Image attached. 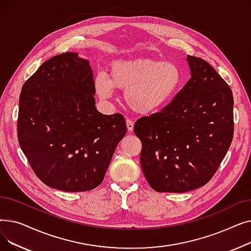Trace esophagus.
I'll use <instances>...</instances> for the list:
<instances>
[{"mask_svg": "<svg viewBox=\"0 0 251 251\" xmlns=\"http://www.w3.org/2000/svg\"><path fill=\"white\" fill-rule=\"evenodd\" d=\"M126 126H127L128 132H132L133 127H134V122L132 120H130V119H127V120H126Z\"/></svg>", "mask_w": 251, "mask_h": 251, "instance_id": "1", "label": "esophagus"}]
</instances>
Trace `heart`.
<instances>
[{"instance_id": "obj_1", "label": "heart", "mask_w": 251, "mask_h": 251, "mask_svg": "<svg viewBox=\"0 0 251 251\" xmlns=\"http://www.w3.org/2000/svg\"><path fill=\"white\" fill-rule=\"evenodd\" d=\"M181 81V71L176 64L140 58L113 63L109 76L103 72L96 75L95 86L101 100H109L115 88L125 90L131 109L139 114H151L171 101Z\"/></svg>"}]
</instances>
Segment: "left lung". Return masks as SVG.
I'll list each match as a JSON object with an SVG mask.
<instances>
[{
  "label": "left lung",
  "mask_w": 251,
  "mask_h": 251,
  "mask_svg": "<svg viewBox=\"0 0 251 251\" xmlns=\"http://www.w3.org/2000/svg\"><path fill=\"white\" fill-rule=\"evenodd\" d=\"M190 79L160 113L142 117L134 132L140 165L157 192L183 193L210 180L233 138V95L206 61L187 56Z\"/></svg>",
  "instance_id": "1"
}]
</instances>
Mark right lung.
Listing matches in <instances>:
<instances>
[{"instance_id":"obj_1","label":"right lung","mask_w":251,"mask_h":251,"mask_svg":"<svg viewBox=\"0 0 251 251\" xmlns=\"http://www.w3.org/2000/svg\"><path fill=\"white\" fill-rule=\"evenodd\" d=\"M95 95L89 61L72 51L47 60L22 86L18 141L35 175L50 188L98 187L126 134L124 117L100 113Z\"/></svg>"}]
</instances>
